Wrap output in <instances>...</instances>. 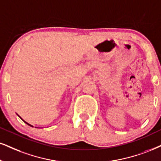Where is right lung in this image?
Returning a JSON list of instances; mask_svg holds the SVG:
<instances>
[{
	"label": "right lung",
	"mask_w": 161,
	"mask_h": 161,
	"mask_svg": "<svg viewBox=\"0 0 161 161\" xmlns=\"http://www.w3.org/2000/svg\"><path fill=\"white\" fill-rule=\"evenodd\" d=\"M18 115V114H17ZM18 116H19V115H18ZM20 117V116H19ZM20 118H21V119H22L23 120V119H21V117H20ZM24 121V122H25L26 123V124H27V125H30V126H31V127H33V125H31V124H29V123H27V122H25V120H23Z\"/></svg>",
	"instance_id": "obj_1"
}]
</instances>
